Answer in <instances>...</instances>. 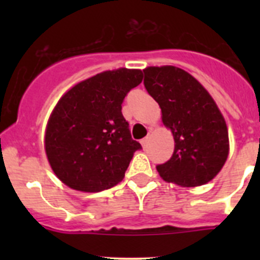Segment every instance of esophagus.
Wrapping results in <instances>:
<instances>
[{
	"label": "esophagus",
	"mask_w": 260,
	"mask_h": 260,
	"mask_svg": "<svg viewBox=\"0 0 260 260\" xmlns=\"http://www.w3.org/2000/svg\"><path fill=\"white\" fill-rule=\"evenodd\" d=\"M149 142V137H145L142 141H141V145H142L143 148H147V145Z\"/></svg>",
	"instance_id": "obj_1"
}]
</instances>
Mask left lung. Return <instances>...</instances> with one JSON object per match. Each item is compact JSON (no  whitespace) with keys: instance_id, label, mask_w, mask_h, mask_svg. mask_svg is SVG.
Segmentation results:
<instances>
[{"instance_id":"left-lung-1","label":"left lung","mask_w":260,"mask_h":260,"mask_svg":"<svg viewBox=\"0 0 260 260\" xmlns=\"http://www.w3.org/2000/svg\"><path fill=\"white\" fill-rule=\"evenodd\" d=\"M145 86L161 108L162 123L175 141L172 157L157 166L166 182L195 187L221 171L229 156L228 125L209 91L183 69L148 67Z\"/></svg>"}]
</instances>
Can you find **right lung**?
Segmentation results:
<instances>
[{
    "mask_svg": "<svg viewBox=\"0 0 260 260\" xmlns=\"http://www.w3.org/2000/svg\"><path fill=\"white\" fill-rule=\"evenodd\" d=\"M142 70H107L75 84L52 109L45 129L46 157L70 188L99 192L119 183L141 145L122 114L124 96Z\"/></svg>",
    "mask_w": 260,
    "mask_h": 260,
    "instance_id": "add662e5",
    "label": "right lung"
}]
</instances>
